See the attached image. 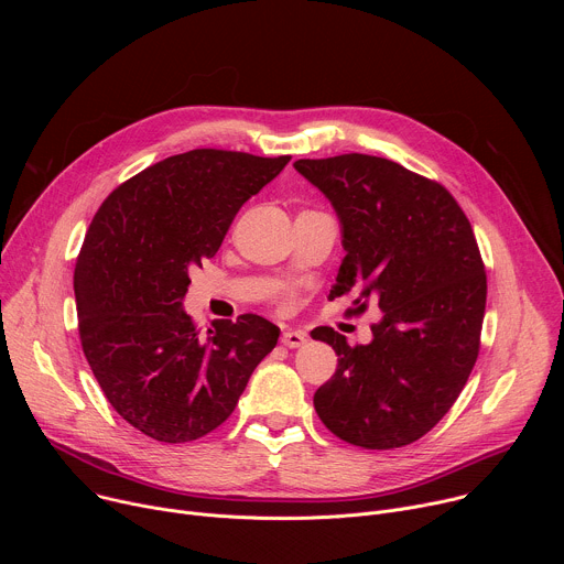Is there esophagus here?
Returning a JSON list of instances; mask_svg holds the SVG:
<instances>
[{
	"label": "esophagus",
	"mask_w": 564,
	"mask_h": 564,
	"mask_svg": "<svg viewBox=\"0 0 564 564\" xmlns=\"http://www.w3.org/2000/svg\"><path fill=\"white\" fill-rule=\"evenodd\" d=\"M281 344H283L285 348H301V346L305 344V335H303V333H296V330H283Z\"/></svg>",
	"instance_id": "34e87169"
}]
</instances>
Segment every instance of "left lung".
Segmentation results:
<instances>
[{
  "instance_id": "8db88e82",
  "label": "left lung",
  "mask_w": 564,
  "mask_h": 564,
  "mask_svg": "<svg viewBox=\"0 0 564 564\" xmlns=\"http://www.w3.org/2000/svg\"><path fill=\"white\" fill-rule=\"evenodd\" d=\"M294 170L341 223L346 257L333 294L355 296L350 314L370 303L383 312L366 346L314 330L339 357L314 392L316 415L361 448L413 444L455 404L479 352L487 274L473 227L440 183L388 158H307Z\"/></svg>"
}]
</instances>
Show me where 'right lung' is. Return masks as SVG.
Here are the masks:
<instances>
[{"label": "right lung", "mask_w": 564, "mask_h": 564, "mask_svg": "<svg viewBox=\"0 0 564 564\" xmlns=\"http://www.w3.org/2000/svg\"><path fill=\"white\" fill-rule=\"evenodd\" d=\"M288 163L194 149L122 183L94 216L73 276L79 341L109 404L147 437L181 444L218 429L276 346L281 330L259 314L200 333L183 299L189 270Z\"/></svg>", "instance_id": "add662e5"}]
</instances>
